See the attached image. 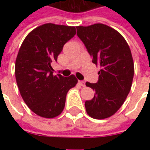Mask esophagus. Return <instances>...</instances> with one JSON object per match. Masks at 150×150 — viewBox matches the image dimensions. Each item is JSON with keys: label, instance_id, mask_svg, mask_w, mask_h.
Returning <instances> with one entry per match:
<instances>
[{"label": "esophagus", "instance_id": "obj_1", "mask_svg": "<svg viewBox=\"0 0 150 150\" xmlns=\"http://www.w3.org/2000/svg\"><path fill=\"white\" fill-rule=\"evenodd\" d=\"M79 85L82 86V87H84L85 86V82L83 81H79Z\"/></svg>", "mask_w": 150, "mask_h": 150}]
</instances>
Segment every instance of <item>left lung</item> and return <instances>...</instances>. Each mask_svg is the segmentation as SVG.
I'll return each mask as SVG.
<instances>
[{
    "mask_svg": "<svg viewBox=\"0 0 150 150\" xmlns=\"http://www.w3.org/2000/svg\"><path fill=\"white\" fill-rule=\"evenodd\" d=\"M76 29L92 62L101 68L96 83H86L96 92L85 102L86 111L94 119H105L119 110L130 91L134 75L131 50L122 35L108 25L97 23Z\"/></svg>",
    "mask_w": 150,
    "mask_h": 150,
    "instance_id": "left-lung-1",
    "label": "left lung"
}]
</instances>
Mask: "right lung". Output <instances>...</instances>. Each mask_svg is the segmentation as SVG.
Here are the masks:
<instances>
[{
  "instance_id": "right-lung-1",
  "label": "right lung",
  "mask_w": 150,
  "mask_h": 150,
  "mask_svg": "<svg viewBox=\"0 0 150 150\" xmlns=\"http://www.w3.org/2000/svg\"><path fill=\"white\" fill-rule=\"evenodd\" d=\"M75 34V26L46 23L31 31L19 49L16 81L25 103L38 116L54 118L60 115L67 92L78 83L74 75H54L51 67Z\"/></svg>"
}]
</instances>
